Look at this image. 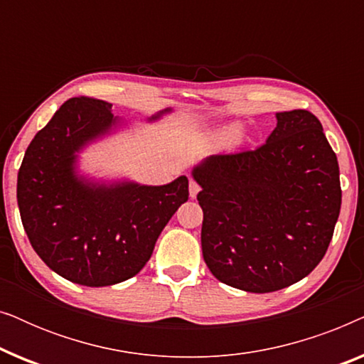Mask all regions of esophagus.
Wrapping results in <instances>:
<instances>
[{
    "instance_id": "obj_1",
    "label": "esophagus",
    "mask_w": 364,
    "mask_h": 364,
    "mask_svg": "<svg viewBox=\"0 0 364 364\" xmlns=\"http://www.w3.org/2000/svg\"><path fill=\"white\" fill-rule=\"evenodd\" d=\"M198 191H200V186H198V183H197L196 181H191V182H188V193H191V197H192V198H196V197H197Z\"/></svg>"
}]
</instances>
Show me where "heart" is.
Returning a JSON list of instances; mask_svg holds the SVG:
<instances>
[{"mask_svg": "<svg viewBox=\"0 0 364 364\" xmlns=\"http://www.w3.org/2000/svg\"><path fill=\"white\" fill-rule=\"evenodd\" d=\"M242 136V127L238 124H230V126H225L218 132V139L222 142H235L238 137Z\"/></svg>", "mask_w": 364, "mask_h": 364, "instance_id": "obj_1", "label": "heart"}]
</instances>
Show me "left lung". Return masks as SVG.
Instances as JSON below:
<instances>
[{
    "label": "left lung",
    "instance_id": "8db88e82",
    "mask_svg": "<svg viewBox=\"0 0 364 364\" xmlns=\"http://www.w3.org/2000/svg\"><path fill=\"white\" fill-rule=\"evenodd\" d=\"M192 173L202 187L203 260L217 280L277 291L325 257L341 208L340 167L310 111L278 112L255 151L212 156Z\"/></svg>",
    "mask_w": 364,
    "mask_h": 364
}]
</instances>
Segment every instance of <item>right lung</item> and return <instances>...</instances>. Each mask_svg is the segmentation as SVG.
Returning <instances> with one entry per match:
<instances>
[{
  "instance_id": "right-lung-1",
  "label": "right lung",
  "mask_w": 364,
  "mask_h": 364,
  "mask_svg": "<svg viewBox=\"0 0 364 364\" xmlns=\"http://www.w3.org/2000/svg\"><path fill=\"white\" fill-rule=\"evenodd\" d=\"M111 109L99 99H69L34 136L18 172V207L34 252L58 275L84 287L137 275L188 198L186 176L159 187L94 186L76 177V152L114 126Z\"/></svg>"
}]
</instances>
